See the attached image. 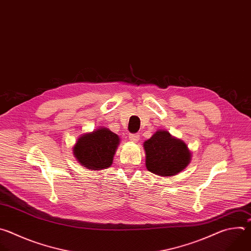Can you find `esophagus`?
<instances>
[{
  "label": "esophagus",
  "instance_id": "34e87169",
  "mask_svg": "<svg viewBox=\"0 0 251 251\" xmlns=\"http://www.w3.org/2000/svg\"><path fill=\"white\" fill-rule=\"evenodd\" d=\"M128 137H129V140H130V141H132V142H137V141L139 140V138H140V135H139V133H130V134L128 135Z\"/></svg>",
  "mask_w": 251,
  "mask_h": 251
}]
</instances>
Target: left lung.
<instances>
[{
    "label": "left lung",
    "instance_id": "1",
    "mask_svg": "<svg viewBox=\"0 0 251 251\" xmlns=\"http://www.w3.org/2000/svg\"><path fill=\"white\" fill-rule=\"evenodd\" d=\"M143 148L146 169L161 177L179 174L192 159V152L187 144L163 129H158L145 140Z\"/></svg>",
    "mask_w": 251,
    "mask_h": 251
}]
</instances>
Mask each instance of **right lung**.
<instances>
[{
  "instance_id": "1",
  "label": "right lung",
  "mask_w": 251,
  "mask_h": 251,
  "mask_svg": "<svg viewBox=\"0 0 251 251\" xmlns=\"http://www.w3.org/2000/svg\"><path fill=\"white\" fill-rule=\"evenodd\" d=\"M120 141L118 134L100 126L77 138L73 146V155L88 170H103L113 164Z\"/></svg>"
}]
</instances>
